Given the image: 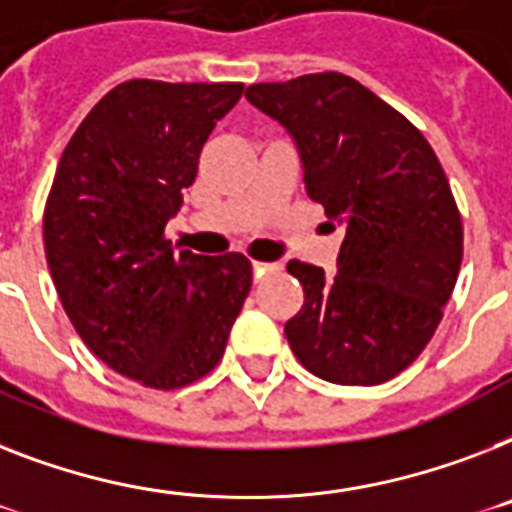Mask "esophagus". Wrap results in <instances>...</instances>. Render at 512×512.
I'll list each match as a JSON object with an SVG mask.
<instances>
[{
	"instance_id": "34e87169",
	"label": "esophagus",
	"mask_w": 512,
	"mask_h": 512,
	"mask_svg": "<svg viewBox=\"0 0 512 512\" xmlns=\"http://www.w3.org/2000/svg\"><path fill=\"white\" fill-rule=\"evenodd\" d=\"M252 270H255V278H263L265 273H273L278 270L276 263H252Z\"/></svg>"
}]
</instances>
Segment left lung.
Instances as JSON below:
<instances>
[{"label": "left lung", "instance_id": "1", "mask_svg": "<svg viewBox=\"0 0 512 512\" xmlns=\"http://www.w3.org/2000/svg\"><path fill=\"white\" fill-rule=\"evenodd\" d=\"M244 97L294 139L307 197L342 228L336 273L292 260L305 305L284 334L323 381L394 378L434 336L458 281L463 223L418 128L342 73L255 83Z\"/></svg>", "mask_w": 512, "mask_h": 512}]
</instances>
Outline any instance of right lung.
Listing matches in <instances>:
<instances>
[{
    "mask_svg": "<svg viewBox=\"0 0 512 512\" xmlns=\"http://www.w3.org/2000/svg\"><path fill=\"white\" fill-rule=\"evenodd\" d=\"M242 83L134 78L107 91L62 152L44 252L70 323L115 373L178 389L218 365L252 286L244 255L170 247L168 220Z\"/></svg>",
    "mask_w": 512,
    "mask_h": 512,
    "instance_id": "1",
    "label": "right lung"
}]
</instances>
